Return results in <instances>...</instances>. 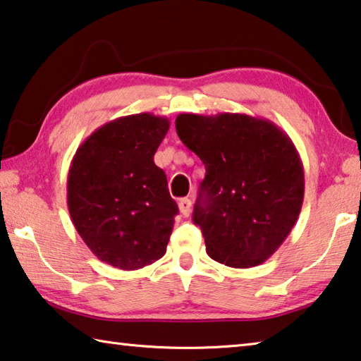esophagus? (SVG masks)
Returning <instances> with one entry per match:
<instances>
[{
    "instance_id": "esophagus-1",
    "label": "esophagus",
    "mask_w": 361,
    "mask_h": 361,
    "mask_svg": "<svg viewBox=\"0 0 361 361\" xmlns=\"http://www.w3.org/2000/svg\"><path fill=\"white\" fill-rule=\"evenodd\" d=\"M178 209H180L183 216H190V214H191V201H190V199H188V197L180 199Z\"/></svg>"
}]
</instances>
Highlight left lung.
<instances>
[{
  "label": "left lung",
  "mask_w": 361,
  "mask_h": 361,
  "mask_svg": "<svg viewBox=\"0 0 361 361\" xmlns=\"http://www.w3.org/2000/svg\"><path fill=\"white\" fill-rule=\"evenodd\" d=\"M176 133L205 165L192 220L210 259L250 268L276 252L299 219L304 165L270 120L247 114H180Z\"/></svg>",
  "instance_id": "left-lung-1"
}]
</instances>
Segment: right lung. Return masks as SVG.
<instances>
[{
    "label": "right lung",
    "instance_id": "1",
    "mask_svg": "<svg viewBox=\"0 0 361 361\" xmlns=\"http://www.w3.org/2000/svg\"><path fill=\"white\" fill-rule=\"evenodd\" d=\"M169 128V118L147 112L120 117L94 130L72 159L68 214L107 265L138 270L167 252L178 205L154 154Z\"/></svg>",
    "mask_w": 361,
    "mask_h": 361
}]
</instances>
